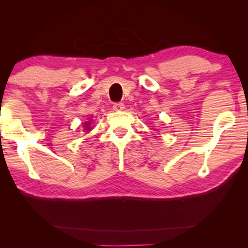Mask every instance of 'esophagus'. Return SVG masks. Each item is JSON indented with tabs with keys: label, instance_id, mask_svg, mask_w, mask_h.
<instances>
[{
	"label": "esophagus",
	"instance_id": "obj_1",
	"mask_svg": "<svg viewBox=\"0 0 248 248\" xmlns=\"http://www.w3.org/2000/svg\"><path fill=\"white\" fill-rule=\"evenodd\" d=\"M113 108L115 110H122V109H124V104L123 103H115Z\"/></svg>",
	"mask_w": 248,
	"mask_h": 248
}]
</instances>
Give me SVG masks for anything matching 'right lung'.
Wrapping results in <instances>:
<instances>
[{"mask_svg":"<svg viewBox=\"0 0 248 248\" xmlns=\"http://www.w3.org/2000/svg\"><path fill=\"white\" fill-rule=\"evenodd\" d=\"M86 128H87V130H88V128H89V126H88V125H87V127H86Z\"/></svg>","mask_w":248,"mask_h":248,"instance_id":"add662e5","label":"right lung"}]
</instances>
